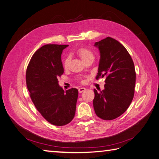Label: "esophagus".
<instances>
[{
	"mask_svg": "<svg viewBox=\"0 0 159 159\" xmlns=\"http://www.w3.org/2000/svg\"><path fill=\"white\" fill-rule=\"evenodd\" d=\"M85 88H83V87H81V88H80L79 89V93H81V92H84L85 90Z\"/></svg>",
	"mask_w": 159,
	"mask_h": 159,
	"instance_id": "obj_1",
	"label": "esophagus"
}]
</instances>
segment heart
I'll use <instances>...</instances> for the list:
<instances>
[{
    "mask_svg": "<svg viewBox=\"0 0 159 159\" xmlns=\"http://www.w3.org/2000/svg\"><path fill=\"white\" fill-rule=\"evenodd\" d=\"M77 53L83 62H85V60H87L89 57H94L93 53H92L89 49H88V48H79V49L77 51ZM69 64H70V57L67 56L65 58L64 61H63V66H64L65 68H67Z\"/></svg>",
    "mask_w": 159,
    "mask_h": 159,
    "instance_id": "heart-1",
    "label": "heart"
}]
</instances>
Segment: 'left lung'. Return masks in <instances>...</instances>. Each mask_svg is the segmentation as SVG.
I'll return each mask as SVG.
<instances>
[{"instance_id": "1", "label": "left lung", "mask_w": 159, "mask_h": 159, "mask_svg": "<svg viewBox=\"0 0 159 159\" xmlns=\"http://www.w3.org/2000/svg\"><path fill=\"white\" fill-rule=\"evenodd\" d=\"M101 55L96 79L106 77L104 89H94L93 106L101 119L112 120L120 117L131 104L134 96V63L124 46L112 37L95 43Z\"/></svg>"}]
</instances>
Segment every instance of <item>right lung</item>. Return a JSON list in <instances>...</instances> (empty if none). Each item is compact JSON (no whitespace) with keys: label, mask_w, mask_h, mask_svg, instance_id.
Here are the masks:
<instances>
[{"label":"right lung","mask_w":159,"mask_h":159,"mask_svg":"<svg viewBox=\"0 0 159 159\" xmlns=\"http://www.w3.org/2000/svg\"><path fill=\"white\" fill-rule=\"evenodd\" d=\"M68 45L46 44L34 53L26 70L25 80L34 106L44 119L55 126H64L74 119L79 91L65 92L58 85L64 73L61 61Z\"/></svg>","instance_id":"add662e5"}]
</instances>
